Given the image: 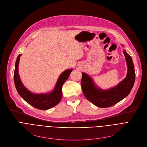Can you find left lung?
Listing matches in <instances>:
<instances>
[{"mask_svg": "<svg viewBox=\"0 0 147 147\" xmlns=\"http://www.w3.org/2000/svg\"><path fill=\"white\" fill-rule=\"evenodd\" d=\"M123 53L127 65V73L126 77L116 87L103 90L95 85L88 74L82 73L81 85L83 94L95 106L102 108L112 107L130 94L136 79L134 66L132 58L125 50Z\"/></svg>", "mask_w": 147, "mask_h": 147, "instance_id": "8db88e82", "label": "left lung"}]
</instances>
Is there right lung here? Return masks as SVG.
<instances>
[{"label": "right lung", "instance_id": "1", "mask_svg": "<svg viewBox=\"0 0 147 147\" xmlns=\"http://www.w3.org/2000/svg\"><path fill=\"white\" fill-rule=\"evenodd\" d=\"M21 55L22 54H20L17 58L14 73V84L18 93L26 102L36 109L47 110L54 107L62 98L63 84L68 79L73 69L66 70L60 75L54 90L52 92L40 94H34L28 90L20 80L18 67Z\"/></svg>", "mask_w": 147, "mask_h": 147}]
</instances>
